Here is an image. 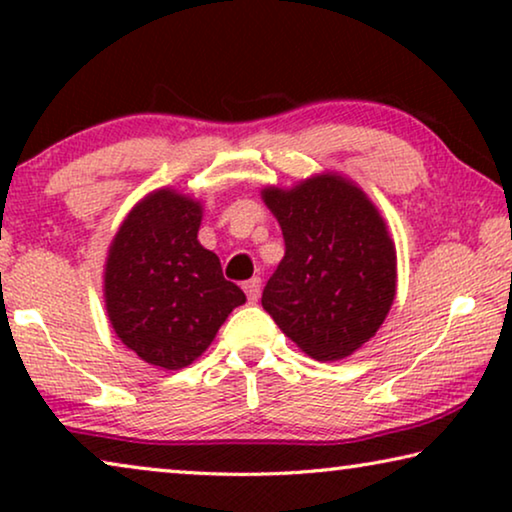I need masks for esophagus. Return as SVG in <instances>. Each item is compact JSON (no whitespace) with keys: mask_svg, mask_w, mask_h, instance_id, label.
<instances>
[{"mask_svg":"<svg viewBox=\"0 0 512 512\" xmlns=\"http://www.w3.org/2000/svg\"><path fill=\"white\" fill-rule=\"evenodd\" d=\"M244 293H247V298L251 300V303H256L258 298H261V279L258 277H254V279H249V282H244Z\"/></svg>","mask_w":512,"mask_h":512,"instance_id":"obj_1","label":"esophagus"}]
</instances>
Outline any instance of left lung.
I'll list each match as a JSON object with an SVG mask.
<instances>
[{
    "label": "left lung",
    "instance_id": "8db88e82",
    "mask_svg": "<svg viewBox=\"0 0 512 512\" xmlns=\"http://www.w3.org/2000/svg\"><path fill=\"white\" fill-rule=\"evenodd\" d=\"M261 195L286 244L263 310L312 359H345L373 338L394 303L387 223L359 186L333 172Z\"/></svg>",
    "mask_w": 512,
    "mask_h": 512
}]
</instances>
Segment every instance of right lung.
Masks as SVG:
<instances>
[{
	"mask_svg": "<svg viewBox=\"0 0 512 512\" xmlns=\"http://www.w3.org/2000/svg\"><path fill=\"white\" fill-rule=\"evenodd\" d=\"M202 205L160 188L132 207L109 247L104 303L121 342L165 370L191 366L247 296L198 242Z\"/></svg>",
	"mask_w": 512,
	"mask_h": 512,
	"instance_id": "obj_1",
	"label": "right lung"
}]
</instances>
